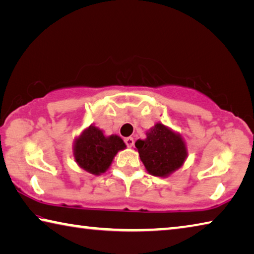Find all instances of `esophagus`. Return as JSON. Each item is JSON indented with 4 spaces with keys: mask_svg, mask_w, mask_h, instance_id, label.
I'll return each instance as SVG.
<instances>
[{
    "mask_svg": "<svg viewBox=\"0 0 254 254\" xmlns=\"http://www.w3.org/2000/svg\"><path fill=\"white\" fill-rule=\"evenodd\" d=\"M124 142H126L127 148H132L133 144H134V140H133V137H126Z\"/></svg>",
    "mask_w": 254,
    "mask_h": 254,
    "instance_id": "obj_1",
    "label": "esophagus"
}]
</instances>
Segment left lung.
<instances>
[{
	"mask_svg": "<svg viewBox=\"0 0 254 254\" xmlns=\"http://www.w3.org/2000/svg\"><path fill=\"white\" fill-rule=\"evenodd\" d=\"M135 147L145 169L158 177H166L180 168L187 157L182 136L161 123L147 133V139L137 140Z\"/></svg>",
	"mask_w": 254,
	"mask_h": 254,
	"instance_id": "obj_1",
	"label": "left lung"
}]
</instances>
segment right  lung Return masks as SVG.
I'll list each match as a JSON object with an SVG mask.
<instances>
[{"mask_svg": "<svg viewBox=\"0 0 254 254\" xmlns=\"http://www.w3.org/2000/svg\"><path fill=\"white\" fill-rule=\"evenodd\" d=\"M126 148V143L118 135L104 136L95 127H89L75 141V160L84 170L100 175L109 169L115 154Z\"/></svg>", "mask_w": 254, "mask_h": 254, "instance_id": "obj_1", "label": "right lung"}]
</instances>
